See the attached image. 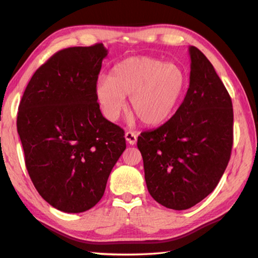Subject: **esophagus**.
Masks as SVG:
<instances>
[{"mask_svg":"<svg viewBox=\"0 0 258 258\" xmlns=\"http://www.w3.org/2000/svg\"><path fill=\"white\" fill-rule=\"evenodd\" d=\"M125 139L126 141H127L130 145H135L137 143V140H138V135L133 131H127V132L125 133Z\"/></svg>","mask_w":258,"mask_h":258,"instance_id":"1","label":"esophagus"}]
</instances>
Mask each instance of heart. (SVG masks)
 Returning a JSON list of instances; mask_svg holds the SVG:
<instances>
[{
    "mask_svg": "<svg viewBox=\"0 0 258 258\" xmlns=\"http://www.w3.org/2000/svg\"><path fill=\"white\" fill-rule=\"evenodd\" d=\"M187 78L175 63L151 56H132L117 63L110 76H100L95 95L108 119L115 120L130 95L131 109L143 124L165 123L175 111L184 94Z\"/></svg>",
    "mask_w": 258,
    "mask_h": 258,
    "instance_id": "1",
    "label": "heart"
}]
</instances>
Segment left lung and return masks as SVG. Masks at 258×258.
<instances>
[{"mask_svg": "<svg viewBox=\"0 0 258 258\" xmlns=\"http://www.w3.org/2000/svg\"><path fill=\"white\" fill-rule=\"evenodd\" d=\"M190 84L176 112L154 131L142 132L138 148L151 197L184 211L220 182L233 145L232 101L205 54L189 47Z\"/></svg>", "mask_w": 258, "mask_h": 258, "instance_id": "left-lung-1", "label": "left lung"}]
</instances>
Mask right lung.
<instances>
[{"instance_id":"add662e5","label":"right lung","mask_w":258,"mask_h":258,"mask_svg":"<svg viewBox=\"0 0 258 258\" xmlns=\"http://www.w3.org/2000/svg\"><path fill=\"white\" fill-rule=\"evenodd\" d=\"M107 54L102 43L56 52L30 78L18 108L30 180L64 213L85 212L100 202L126 149L124 130L104 118L95 95Z\"/></svg>"}]
</instances>
